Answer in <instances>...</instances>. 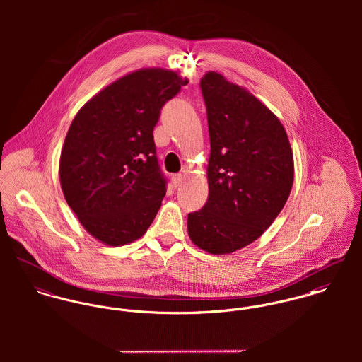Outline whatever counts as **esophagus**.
<instances>
[{"label": "esophagus", "mask_w": 362, "mask_h": 362, "mask_svg": "<svg viewBox=\"0 0 362 362\" xmlns=\"http://www.w3.org/2000/svg\"><path fill=\"white\" fill-rule=\"evenodd\" d=\"M171 182H173V185L177 188V187H180L181 184H182V174H173L171 175Z\"/></svg>", "instance_id": "obj_1"}]
</instances>
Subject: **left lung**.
Returning <instances> with one entry per match:
<instances>
[{"mask_svg":"<svg viewBox=\"0 0 362 362\" xmlns=\"http://www.w3.org/2000/svg\"><path fill=\"white\" fill-rule=\"evenodd\" d=\"M210 136L209 197L188 214L192 243L230 254L258 240L286 205L294 160L279 118L217 72L201 81Z\"/></svg>","mask_w":362,"mask_h":362,"instance_id":"8db88e82","label":"left lung"}]
</instances>
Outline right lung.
<instances>
[{
  "label": "right lung",
  "mask_w": 362,
  "mask_h": 362,
  "mask_svg": "<svg viewBox=\"0 0 362 362\" xmlns=\"http://www.w3.org/2000/svg\"><path fill=\"white\" fill-rule=\"evenodd\" d=\"M187 79L167 69L132 72L108 85L74 118L59 158L66 204L95 238L117 247L141 238L161 206L167 178L153 129Z\"/></svg>",
  "instance_id": "add662e5"
}]
</instances>
